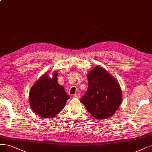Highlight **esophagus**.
Masks as SVG:
<instances>
[{"instance_id": "esophagus-1", "label": "esophagus", "mask_w": 152, "mask_h": 152, "mask_svg": "<svg viewBox=\"0 0 152 152\" xmlns=\"http://www.w3.org/2000/svg\"><path fill=\"white\" fill-rule=\"evenodd\" d=\"M74 97H75V98H77V99H79L80 97V96L79 95V94H75Z\"/></svg>"}]
</instances>
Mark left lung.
I'll list each match as a JSON object with an SVG mask.
<instances>
[{
    "instance_id": "left-lung-1",
    "label": "left lung",
    "mask_w": 152,
    "mask_h": 152,
    "mask_svg": "<svg viewBox=\"0 0 152 152\" xmlns=\"http://www.w3.org/2000/svg\"><path fill=\"white\" fill-rule=\"evenodd\" d=\"M88 86L80 99L92 116L97 119L110 118L122 101L119 83L102 67L96 66L87 74Z\"/></svg>"
}]
</instances>
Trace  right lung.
Masks as SVG:
<instances>
[{"instance_id":"1","label":"right lung","mask_w":152,"mask_h":152,"mask_svg":"<svg viewBox=\"0 0 152 152\" xmlns=\"http://www.w3.org/2000/svg\"><path fill=\"white\" fill-rule=\"evenodd\" d=\"M57 76L56 71L53 72L52 78L46 74L31 88L29 96L31 108L41 117H54L64 109L70 98L64 87L58 83Z\"/></svg>"}]
</instances>
